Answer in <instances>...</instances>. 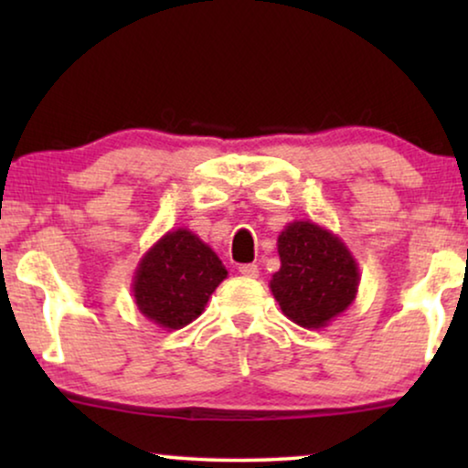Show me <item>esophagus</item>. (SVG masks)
<instances>
[{
  "label": "esophagus",
  "mask_w": 468,
  "mask_h": 468,
  "mask_svg": "<svg viewBox=\"0 0 468 468\" xmlns=\"http://www.w3.org/2000/svg\"><path fill=\"white\" fill-rule=\"evenodd\" d=\"M239 272L242 274V277H249V279L260 277V268L255 264H242V266H239Z\"/></svg>",
  "instance_id": "esophagus-1"
}]
</instances>
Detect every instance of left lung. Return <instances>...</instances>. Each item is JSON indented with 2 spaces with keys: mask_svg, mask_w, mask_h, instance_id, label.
Wrapping results in <instances>:
<instances>
[{
  "mask_svg": "<svg viewBox=\"0 0 468 468\" xmlns=\"http://www.w3.org/2000/svg\"><path fill=\"white\" fill-rule=\"evenodd\" d=\"M277 249L281 268L272 274L271 292L287 319L306 330H319L349 309L360 271L336 234L296 219L279 234Z\"/></svg>",
  "mask_w": 468,
  "mask_h": 468,
  "instance_id": "left-lung-1",
  "label": "left lung"
}]
</instances>
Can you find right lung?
Listing matches in <instances>:
<instances>
[{"instance_id": "right-lung-1", "label": "right lung", "mask_w": 468, "mask_h": 468, "mask_svg": "<svg viewBox=\"0 0 468 468\" xmlns=\"http://www.w3.org/2000/svg\"><path fill=\"white\" fill-rule=\"evenodd\" d=\"M226 277L213 249L187 228H178L165 232L138 261L132 293L146 319L159 328L181 330L202 315Z\"/></svg>"}]
</instances>
